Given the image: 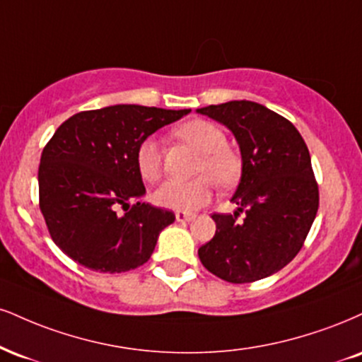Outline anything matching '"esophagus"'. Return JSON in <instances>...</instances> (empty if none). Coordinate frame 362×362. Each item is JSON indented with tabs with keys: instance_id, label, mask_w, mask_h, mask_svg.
<instances>
[{
	"instance_id": "1",
	"label": "esophagus",
	"mask_w": 362,
	"mask_h": 362,
	"mask_svg": "<svg viewBox=\"0 0 362 362\" xmlns=\"http://www.w3.org/2000/svg\"><path fill=\"white\" fill-rule=\"evenodd\" d=\"M195 217V214H189V212H175V219L178 223H189Z\"/></svg>"
}]
</instances>
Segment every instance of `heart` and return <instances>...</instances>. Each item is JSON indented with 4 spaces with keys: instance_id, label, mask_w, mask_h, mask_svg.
<instances>
[{
    "instance_id": "obj_1",
    "label": "heart",
    "mask_w": 362,
    "mask_h": 362,
    "mask_svg": "<svg viewBox=\"0 0 362 362\" xmlns=\"http://www.w3.org/2000/svg\"><path fill=\"white\" fill-rule=\"evenodd\" d=\"M175 136L200 151L195 165L194 180H170L158 187L155 202L160 207L178 212H194L211 200L214 182L221 187H230L241 175V158L233 148L226 145V134L219 126L206 119H190L175 128ZM134 163L139 177L155 184L163 172V158L158 141L145 138L136 148Z\"/></svg>"
}]
</instances>
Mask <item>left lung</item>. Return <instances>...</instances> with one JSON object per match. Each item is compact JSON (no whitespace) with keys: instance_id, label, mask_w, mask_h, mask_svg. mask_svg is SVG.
Wrapping results in <instances>:
<instances>
[{"instance_id":"8db88e82","label":"left lung","mask_w":362,"mask_h":362,"mask_svg":"<svg viewBox=\"0 0 362 362\" xmlns=\"http://www.w3.org/2000/svg\"><path fill=\"white\" fill-rule=\"evenodd\" d=\"M197 112L233 132L243 158L233 195L238 211L212 214L216 234L199 247V258L221 280H263L298 255L317 216L319 185L308 148L286 117L263 104L229 101Z\"/></svg>"}]
</instances>
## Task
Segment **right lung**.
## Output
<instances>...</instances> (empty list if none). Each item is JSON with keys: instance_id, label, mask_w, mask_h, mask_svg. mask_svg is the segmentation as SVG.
I'll return each instance as SVG.
<instances>
[{"instance_id": "1", "label": "right lung", "mask_w": 362, "mask_h": 362, "mask_svg": "<svg viewBox=\"0 0 362 362\" xmlns=\"http://www.w3.org/2000/svg\"><path fill=\"white\" fill-rule=\"evenodd\" d=\"M189 110L116 104L57 128L38 167L40 211L57 246L82 267L123 273L145 264L172 211L139 202L134 155L143 139Z\"/></svg>"}]
</instances>
